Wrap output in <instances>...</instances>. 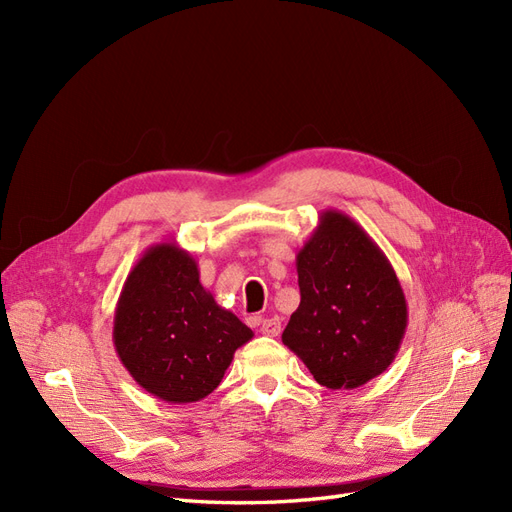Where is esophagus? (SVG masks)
<instances>
[{
	"label": "esophagus",
	"instance_id": "1",
	"mask_svg": "<svg viewBox=\"0 0 512 512\" xmlns=\"http://www.w3.org/2000/svg\"><path fill=\"white\" fill-rule=\"evenodd\" d=\"M282 331V320L277 316H271V318H265L260 322V333L267 335V337H277Z\"/></svg>",
	"mask_w": 512,
	"mask_h": 512
}]
</instances>
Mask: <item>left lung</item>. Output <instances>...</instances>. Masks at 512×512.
I'll use <instances>...</instances> for the list:
<instances>
[{
    "label": "left lung",
    "instance_id": "left-lung-1",
    "mask_svg": "<svg viewBox=\"0 0 512 512\" xmlns=\"http://www.w3.org/2000/svg\"><path fill=\"white\" fill-rule=\"evenodd\" d=\"M301 303L282 333L327 389H359L386 371L408 327L389 258L346 213L327 209L297 254Z\"/></svg>",
    "mask_w": 512,
    "mask_h": 512
}]
</instances>
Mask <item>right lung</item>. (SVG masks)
Here are the masks:
<instances>
[{"mask_svg": "<svg viewBox=\"0 0 512 512\" xmlns=\"http://www.w3.org/2000/svg\"><path fill=\"white\" fill-rule=\"evenodd\" d=\"M252 329L215 303L190 252L173 241L151 245L123 282L113 344L147 393L194 404L218 389Z\"/></svg>", "mask_w": 512, "mask_h": 512, "instance_id": "right-lung-1", "label": "right lung"}]
</instances>
